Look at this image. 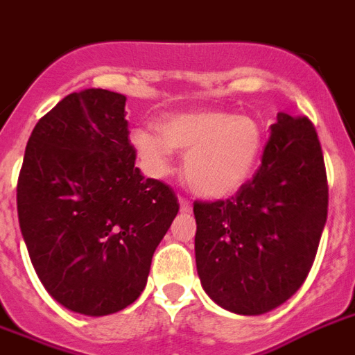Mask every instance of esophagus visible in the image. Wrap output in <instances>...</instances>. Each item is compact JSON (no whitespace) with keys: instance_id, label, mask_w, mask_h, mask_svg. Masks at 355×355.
Masks as SVG:
<instances>
[{"instance_id":"1","label":"esophagus","mask_w":355,"mask_h":355,"mask_svg":"<svg viewBox=\"0 0 355 355\" xmlns=\"http://www.w3.org/2000/svg\"><path fill=\"white\" fill-rule=\"evenodd\" d=\"M178 204H180V211H182V213L191 211V204H189V200H187V198L180 197V198H178Z\"/></svg>"}]
</instances>
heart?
Wrapping results in <instances>:
<instances>
[{"instance_id":"heart-1","label":"heart","mask_w":355,"mask_h":355,"mask_svg":"<svg viewBox=\"0 0 355 355\" xmlns=\"http://www.w3.org/2000/svg\"><path fill=\"white\" fill-rule=\"evenodd\" d=\"M157 131L137 128L131 144L144 169L164 177L173 168V149L187 151L184 178L204 198H226L252 178L262 153V129L250 116L226 109L169 112Z\"/></svg>"}]
</instances>
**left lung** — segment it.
<instances>
[{
  "label": "left lung",
  "mask_w": 355,
  "mask_h": 355,
  "mask_svg": "<svg viewBox=\"0 0 355 355\" xmlns=\"http://www.w3.org/2000/svg\"><path fill=\"white\" fill-rule=\"evenodd\" d=\"M193 213L204 292L241 315L281 306L306 279L327 224V169L313 123L279 112L252 180L227 200L195 202Z\"/></svg>",
  "instance_id": "1"
}]
</instances>
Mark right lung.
<instances>
[{
  "label": "right lung",
  "mask_w": 355,
  "mask_h": 355,
  "mask_svg": "<svg viewBox=\"0 0 355 355\" xmlns=\"http://www.w3.org/2000/svg\"><path fill=\"white\" fill-rule=\"evenodd\" d=\"M128 128L123 94H69L36 123L18 178L37 277L62 306L91 318L137 301L178 213L171 187L135 168Z\"/></svg>",
  "instance_id": "obj_1"
}]
</instances>
